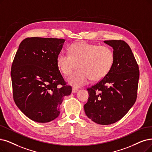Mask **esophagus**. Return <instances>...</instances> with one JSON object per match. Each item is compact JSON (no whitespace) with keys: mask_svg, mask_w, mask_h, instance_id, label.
<instances>
[{"mask_svg":"<svg viewBox=\"0 0 152 152\" xmlns=\"http://www.w3.org/2000/svg\"><path fill=\"white\" fill-rule=\"evenodd\" d=\"M78 91V88H72V92L73 93V94H75V93H77V92Z\"/></svg>","mask_w":152,"mask_h":152,"instance_id":"1","label":"esophagus"}]
</instances>
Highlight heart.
Returning <instances> with one entry per match:
<instances>
[{"label":"heart","mask_w":152,"mask_h":152,"mask_svg":"<svg viewBox=\"0 0 152 152\" xmlns=\"http://www.w3.org/2000/svg\"><path fill=\"white\" fill-rule=\"evenodd\" d=\"M70 54L60 52L57 58L59 69L65 75H70L77 66L79 69L67 78L74 88L82 87L89 83L90 78L100 80L112 70L115 62V53L107 45H99L80 42L72 44Z\"/></svg>","instance_id":"obj_1"}]
</instances>
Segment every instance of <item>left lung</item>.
Returning a JSON list of instances; mask_svg holds the SVG:
<instances>
[{
    "label": "left lung",
    "instance_id": "1",
    "mask_svg": "<svg viewBox=\"0 0 152 152\" xmlns=\"http://www.w3.org/2000/svg\"><path fill=\"white\" fill-rule=\"evenodd\" d=\"M112 47L115 62L110 72L87 88L84 105L87 116L96 124L110 125L120 120L134 105L139 79L138 66L130 46L124 40H105Z\"/></svg>",
    "mask_w": 152,
    "mask_h": 152
}]
</instances>
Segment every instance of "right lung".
I'll return each instance as SVG.
<instances>
[{
  "label": "right lung",
  "instance_id": "add662e5",
  "mask_svg": "<svg viewBox=\"0 0 152 152\" xmlns=\"http://www.w3.org/2000/svg\"><path fill=\"white\" fill-rule=\"evenodd\" d=\"M65 40L30 37L21 42L11 68L14 100L20 110L34 122L47 123L60 114L66 86L57 64Z\"/></svg>",
  "mask_w": 152,
  "mask_h": 152
}]
</instances>
